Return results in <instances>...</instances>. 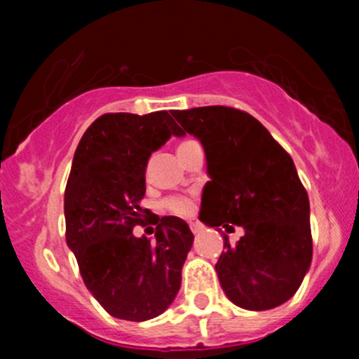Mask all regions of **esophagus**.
Masks as SVG:
<instances>
[{
  "label": "esophagus",
  "instance_id": "esophagus-1",
  "mask_svg": "<svg viewBox=\"0 0 359 359\" xmlns=\"http://www.w3.org/2000/svg\"><path fill=\"white\" fill-rule=\"evenodd\" d=\"M189 227H191V231H193L194 234L201 233V231H203V226L200 222H189Z\"/></svg>",
  "mask_w": 359,
  "mask_h": 359
}]
</instances>
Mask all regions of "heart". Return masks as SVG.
<instances>
[{
  "label": "heart",
  "instance_id": "b5f03b06",
  "mask_svg": "<svg viewBox=\"0 0 359 359\" xmlns=\"http://www.w3.org/2000/svg\"><path fill=\"white\" fill-rule=\"evenodd\" d=\"M193 144H196V142H194V140H184V142L179 144V149H177V153H179V151L187 149V147L193 146ZM165 205L170 212L177 213V215H189V213H193V210H194V203L191 201L189 198H182V196L170 198V200H166Z\"/></svg>",
  "mask_w": 359,
  "mask_h": 359
}]
</instances>
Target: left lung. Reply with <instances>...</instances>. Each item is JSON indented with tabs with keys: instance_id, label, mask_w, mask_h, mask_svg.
I'll list each match as a JSON object with an SVG mask.
<instances>
[{
	"instance_id": "left-lung-1",
	"label": "left lung",
	"mask_w": 359,
	"mask_h": 359,
	"mask_svg": "<svg viewBox=\"0 0 359 359\" xmlns=\"http://www.w3.org/2000/svg\"><path fill=\"white\" fill-rule=\"evenodd\" d=\"M180 135L205 149L206 182L200 220L210 227H243L234 247L224 234L215 264L227 299L248 311L287 302L313 259L309 198L290 154L248 112L226 106L173 111Z\"/></svg>"
}]
</instances>
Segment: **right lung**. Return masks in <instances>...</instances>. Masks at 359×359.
<instances>
[{
    "mask_svg": "<svg viewBox=\"0 0 359 359\" xmlns=\"http://www.w3.org/2000/svg\"><path fill=\"white\" fill-rule=\"evenodd\" d=\"M180 128L166 111L107 112L76 147L64 194L66 240L86 288L126 321L156 318L173 302L194 236L179 217H154L156 240L135 238L142 226L149 156Z\"/></svg>",
    "mask_w": 359,
    "mask_h": 359,
    "instance_id": "1",
    "label": "right lung"
}]
</instances>
